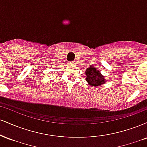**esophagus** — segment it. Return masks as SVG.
<instances>
[{
    "label": "esophagus",
    "mask_w": 147,
    "mask_h": 147,
    "mask_svg": "<svg viewBox=\"0 0 147 147\" xmlns=\"http://www.w3.org/2000/svg\"><path fill=\"white\" fill-rule=\"evenodd\" d=\"M69 64H70V65H74V64H75V63H74L73 61H72V62H70V63H69Z\"/></svg>",
    "instance_id": "esophagus-1"
}]
</instances>
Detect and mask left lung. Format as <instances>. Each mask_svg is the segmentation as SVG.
I'll return each instance as SVG.
<instances>
[{
  "label": "left lung",
  "instance_id": "1",
  "mask_svg": "<svg viewBox=\"0 0 147 147\" xmlns=\"http://www.w3.org/2000/svg\"><path fill=\"white\" fill-rule=\"evenodd\" d=\"M86 74L87 77L86 79L89 85L93 86H99L102 84L105 83L104 77L101 75L100 72L93 67L90 66V68L86 70Z\"/></svg>",
  "mask_w": 147,
  "mask_h": 147
}]
</instances>
